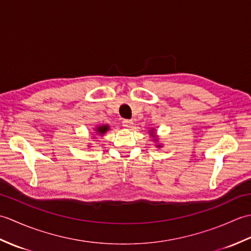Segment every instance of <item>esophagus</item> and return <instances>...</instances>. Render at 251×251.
<instances>
[{
    "instance_id": "obj_1",
    "label": "esophagus",
    "mask_w": 251,
    "mask_h": 251,
    "mask_svg": "<svg viewBox=\"0 0 251 251\" xmlns=\"http://www.w3.org/2000/svg\"><path fill=\"white\" fill-rule=\"evenodd\" d=\"M132 125H134V122L130 121V120H124V121H123V126H124L125 128H131Z\"/></svg>"
}]
</instances>
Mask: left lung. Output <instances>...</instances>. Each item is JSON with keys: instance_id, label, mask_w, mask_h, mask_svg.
Segmentation results:
<instances>
[{"instance_id": "8db88e82", "label": "left lung", "mask_w": 251, "mask_h": 251, "mask_svg": "<svg viewBox=\"0 0 251 251\" xmlns=\"http://www.w3.org/2000/svg\"><path fill=\"white\" fill-rule=\"evenodd\" d=\"M149 134H150L151 137H153V141L158 142V137L155 135V134H156L155 129L151 128V130H149ZM156 147H157V148H162V145H159V143H156Z\"/></svg>"}]
</instances>
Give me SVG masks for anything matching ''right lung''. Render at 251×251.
<instances>
[{
  "mask_svg": "<svg viewBox=\"0 0 251 251\" xmlns=\"http://www.w3.org/2000/svg\"><path fill=\"white\" fill-rule=\"evenodd\" d=\"M110 130V125H108V124H102V125H97L94 128V131H95V134L97 135V136H99V137H102L106 131H109ZM94 138H96V137H94Z\"/></svg>",
  "mask_w": 251,
  "mask_h": 251,
  "instance_id": "1",
  "label": "right lung"
}]
</instances>
